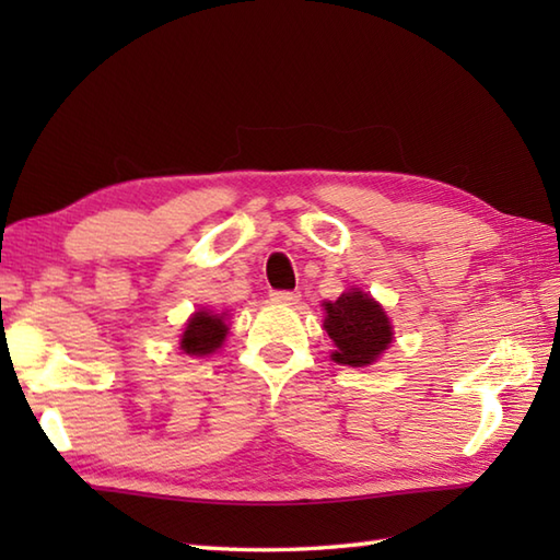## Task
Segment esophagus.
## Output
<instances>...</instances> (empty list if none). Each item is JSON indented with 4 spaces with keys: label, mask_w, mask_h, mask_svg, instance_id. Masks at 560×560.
<instances>
[{
    "label": "esophagus",
    "mask_w": 560,
    "mask_h": 560,
    "mask_svg": "<svg viewBox=\"0 0 560 560\" xmlns=\"http://www.w3.org/2000/svg\"><path fill=\"white\" fill-rule=\"evenodd\" d=\"M299 299H301L299 291H271V301L273 303H289V305H293V303H299Z\"/></svg>",
    "instance_id": "obj_1"
}]
</instances>
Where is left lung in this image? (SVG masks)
Returning <instances> with one entry per match:
<instances>
[{"label": "left lung", "instance_id": "obj_1", "mask_svg": "<svg viewBox=\"0 0 560 560\" xmlns=\"http://www.w3.org/2000/svg\"><path fill=\"white\" fill-rule=\"evenodd\" d=\"M325 329L337 343L331 359L341 365H371L392 341V325L371 295L363 291L343 293L339 301L325 303Z\"/></svg>", "mask_w": 560, "mask_h": 560}]
</instances>
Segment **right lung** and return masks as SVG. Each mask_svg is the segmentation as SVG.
<instances>
[{
	"instance_id": "add662e5",
	"label": "right lung",
	"mask_w": 560,
	"mask_h": 560,
	"mask_svg": "<svg viewBox=\"0 0 560 560\" xmlns=\"http://www.w3.org/2000/svg\"><path fill=\"white\" fill-rule=\"evenodd\" d=\"M225 331H229V327H225L223 317L209 315V313H195V317L189 319L183 331L180 347L189 355H207L221 347V341L225 339Z\"/></svg>"
}]
</instances>
